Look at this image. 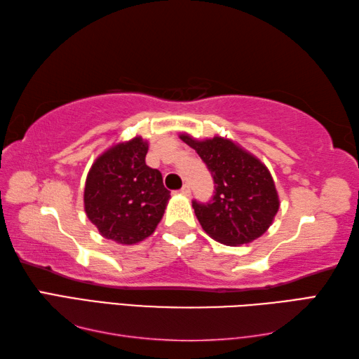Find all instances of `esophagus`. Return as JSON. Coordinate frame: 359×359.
I'll return each instance as SVG.
<instances>
[{
    "label": "esophagus",
    "instance_id": "obj_1",
    "mask_svg": "<svg viewBox=\"0 0 359 359\" xmlns=\"http://www.w3.org/2000/svg\"><path fill=\"white\" fill-rule=\"evenodd\" d=\"M180 194L182 196H189V194H191V188H189V185L188 184H185L184 187H182V189H180Z\"/></svg>",
    "mask_w": 359,
    "mask_h": 359
}]
</instances>
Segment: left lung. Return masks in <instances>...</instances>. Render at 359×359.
<instances>
[{"mask_svg":"<svg viewBox=\"0 0 359 359\" xmlns=\"http://www.w3.org/2000/svg\"><path fill=\"white\" fill-rule=\"evenodd\" d=\"M180 139L196 149L216 184L210 202L193 201L205 233L231 247L261 238L279 210V196L269 168L225 137L196 140L180 134Z\"/></svg>","mask_w":359,"mask_h":359,"instance_id":"1","label":"left lung"}]
</instances>
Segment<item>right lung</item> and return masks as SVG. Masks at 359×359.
I'll return each mask as SVG.
<instances>
[{"label": "right lung", "mask_w": 359, "mask_h": 359, "mask_svg": "<svg viewBox=\"0 0 359 359\" xmlns=\"http://www.w3.org/2000/svg\"><path fill=\"white\" fill-rule=\"evenodd\" d=\"M148 142L134 137L114 144L90 166L85 185V211L103 238L133 245L154 233L170 191L162 174L144 162Z\"/></svg>", "instance_id": "right-lung-1"}]
</instances>
